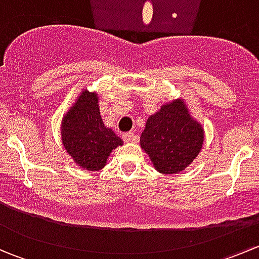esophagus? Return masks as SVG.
Wrapping results in <instances>:
<instances>
[{
    "mask_svg": "<svg viewBox=\"0 0 259 259\" xmlns=\"http://www.w3.org/2000/svg\"><path fill=\"white\" fill-rule=\"evenodd\" d=\"M122 140H124V142H126V143L135 142V140H137V135H135L133 132L124 133V134H122Z\"/></svg>",
    "mask_w": 259,
    "mask_h": 259,
    "instance_id": "1",
    "label": "esophagus"
}]
</instances>
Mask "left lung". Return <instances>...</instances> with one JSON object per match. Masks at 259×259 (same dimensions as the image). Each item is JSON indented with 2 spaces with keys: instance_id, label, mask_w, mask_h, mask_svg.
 I'll list each match as a JSON object with an SVG mask.
<instances>
[{
  "instance_id": "8db88e82",
  "label": "left lung",
  "mask_w": 259,
  "mask_h": 259,
  "mask_svg": "<svg viewBox=\"0 0 259 259\" xmlns=\"http://www.w3.org/2000/svg\"><path fill=\"white\" fill-rule=\"evenodd\" d=\"M204 130L195 121L183 99L165 104L146 120L140 146L161 174H178L199 154Z\"/></svg>"
}]
</instances>
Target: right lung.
<instances>
[{"instance_id":"right-lung-1","label":"right lung","mask_w":259,"mask_h":259,"mask_svg":"<svg viewBox=\"0 0 259 259\" xmlns=\"http://www.w3.org/2000/svg\"><path fill=\"white\" fill-rule=\"evenodd\" d=\"M61 140L69 155L85 170H100L122 140L104 125L96 93L81 91L62 117Z\"/></svg>"}]
</instances>
